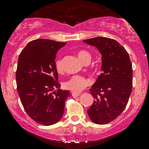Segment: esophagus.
I'll return each instance as SVG.
<instances>
[{"label":"esophagus","instance_id":"1","mask_svg":"<svg viewBox=\"0 0 149 149\" xmlns=\"http://www.w3.org/2000/svg\"><path fill=\"white\" fill-rule=\"evenodd\" d=\"M72 96H73V98H76V97H78L79 96H80V94H76V93H73L72 94Z\"/></svg>","mask_w":149,"mask_h":149}]
</instances>
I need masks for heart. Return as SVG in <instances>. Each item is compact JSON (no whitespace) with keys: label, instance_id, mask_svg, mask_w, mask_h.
I'll list each match as a JSON object with an SVG mask.
<instances>
[{"label":"heart","instance_id":"obj_1","mask_svg":"<svg viewBox=\"0 0 149 149\" xmlns=\"http://www.w3.org/2000/svg\"><path fill=\"white\" fill-rule=\"evenodd\" d=\"M79 59L82 63L90 62L91 59V55L87 51L81 50L77 53ZM55 68L58 73L63 71V63L61 59H57L55 61ZM91 80L81 76H73L70 77L68 80L64 82L63 86L65 89L69 90L73 93H79L85 88L87 86L91 84Z\"/></svg>","mask_w":149,"mask_h":149}]
</instances>
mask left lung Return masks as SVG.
Segmentation results:
<instances>
[{"mask_svg":"<svg viewBox=\"0 0 149 149\" xmlns=\"http://www.w3.org/2000/svg\"><path fill=\"white\" fill-rule=\"evenodd\" d=\"M102 55V73L89 89L95 100L87 110L93 123H109L123 112L133 87V68L128 53L116 40L97 37L84 40Z\"/></svg>","mask_w":149,"mask_h":149,"instance_id":"obj_1","label":"left lung"}]
</instances>
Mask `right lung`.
<instances>
[{
	"mask_svg": "<svg viewBox=\"0 0 149 149\" xmlns=\"http://www.w3.org/2000/svg\"><path fill=\"white\" fill-rule=\"evenodd\" d=\"M65 44L45 39L32 40L18 60L16 79L21 102L29 116L43 125L62 118L65 100L71 97L70 91L60 89L55 68L57 52Z\"/></svg>",
	"mask_w": 149,
	"mask_h": 149,
	"instance_id": "right-lung-1",
	"label": "right lung"
}]
</instances>
